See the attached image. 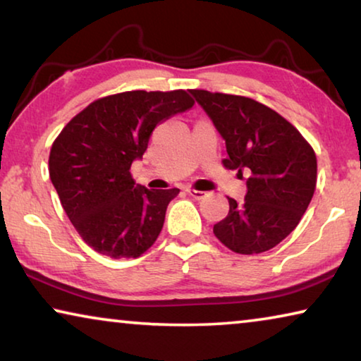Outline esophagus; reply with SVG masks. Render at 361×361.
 Wrapping results in <instances>:
<instances>
[{
  "label": "esophagus",
  "mask_w": 361,
  "mask_h": 361,
  "mask_svg": "<svg viewBox=\"0 0 361 361\" xmlns=\"http://www.w3.org/2000/svg\"><path fill=\"white\" fill-rule=\"evenodd\" d=\"M186 192L191 195L192 199H195V200H200V199H204L205 195H207V192H204V191H197V189H191V188H188L186 189Z\"/></svg>",
  "instance_id": "34e87169"
}]
</instances>
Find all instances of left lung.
<instances>
[{"instance_id":"8db88e82","label":"left lung","mask_w":361,"mask_h":361,"mask_svg":"<svg viewBox=\"0 0 361 361\" xmlns=\"http://www.w3.org/2000/svg\"><path fill=\"white\" fill-rule=\"evenodd\" d=\"M226 142L228 169L248 173L243 202L229 199L228 216L213 234L240 255L279 245L312 200L317 157L288 121L248 97L189 90Z\"/></svg>"}]
</instances>
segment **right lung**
Returning a JSON list of instances; mask_svg holds the SVG:
<instances>
[{
	"label": "right lung",
	"mask_w": 361,
	"mask_h": 361,
	"mask_svg": "<svg viewBox=\"0 0 361 361\" xmlns=\"http://www.w3.org/2000/svg\"><path fill=\"white\" fill-rule=\"evenodd\" d=\"M192 105L185 90H132L90 103L60 132L49 175L70 221L95 252L138 258L156 242L180 189L135 185L130 166L142 161L157 124Z\"/></svg>",
	"instance_id": "add662e5"
}]
</instances>
